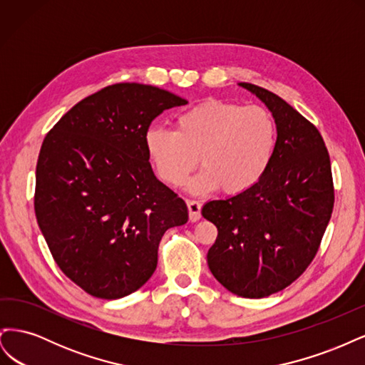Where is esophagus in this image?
Wrapping results in <instances>:
<instances>
[{"instance_id": "esophagus-1", "label": "esophagus", "mask_w": 365, "mask_h": 365, "mask_svg": "<svg viewBox=\"0 0 365 365\" xmlns=\"http://www.w3.org/2000/svg\"><path fill=\"white\" fill-rule=\"evenodd\" d=\"M201 202L195 200H187V208H189V217L192 222L201 219Z\"/></svg>"}]
</instances>
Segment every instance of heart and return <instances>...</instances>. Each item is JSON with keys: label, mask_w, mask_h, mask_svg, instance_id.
Returning <instances> with one entry per match:
<instances>
[{"label": "heart", "mask_w": 365, "mask_h": 365, "mask_svg": "<svg viewBox=\"0 0 365 365\" xmlns=\"http://www.w3.org/2000/svg\"><path fill=\"white\" fill-rule=\"evenodd\" d=\"M148 155L160 180L169 185L185 181L197 164L201 173L193 192L242 193L257 184L272 161L277 125L268 109L222 101H204L175 118V130L150 128L145 137Z\"/></svg>", "instance_id": "b5f03b06"}]
</instances>
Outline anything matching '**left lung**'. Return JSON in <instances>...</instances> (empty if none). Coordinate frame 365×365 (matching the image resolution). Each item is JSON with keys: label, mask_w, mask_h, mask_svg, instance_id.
Wrapping results in <instances>:
<instances>
[{"label": "left lung", "mask_w": 365, "mask_h": 365, "mask_svg": "<svg viewBox=\"0 0 365 365\" xmlns=\"http://www.w3.org/2000/svg\"><path fill=\"white\" fill-rule=\"evenodd\" d=\"M239 85L272 113L277 145L257 184L202 207V216L217 228L207 262L230 292L263 298L284 289L311 264L332 216L335 190L327 148L311 121L277 94Z\"/></svg>", "instance_id": "obj_1"}]
</instances>
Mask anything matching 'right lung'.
<instances>
[{"instance_id": "add662e5", "label": "right lung", "mask_w": 365, "mask_h": 365, "mask_svg": "<svg viewBox=\"0 0 365 365\" xmlns=\"http://www.w3.org/2000/svg\"><path fill=\"white\" fill-rule=\"evenodd\" d=\"M187 101L141 83L85 97L43 138L35 213L51 256L86 294L105 300L140 289L158 245L187 222L185 202L153 175L145 137L153 118Z\"/></svg>"}]
</instances>
